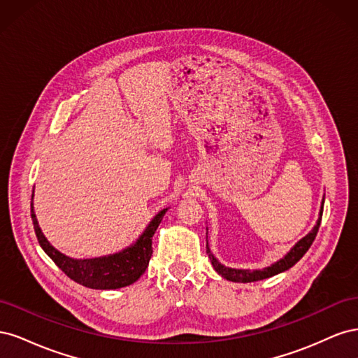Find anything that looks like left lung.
<instances>
[{
	"instance_id": "1",
	"label": "left lung",
	"mask_w": 358,
	"mask_h": 358,
	"mask_svg": "<svg viewBox=\"0 0 358 358\" xmlns=\"http://www.w3.org/2000/svg\"><path fill=\"white\" fill-rule=\"evenodd\" d=\"M322 208H324V197H322V201H321L318 220H317V224L313 225V229L305 237H303V239H300L294 246H292L282 258L278 259L276 263L270 264L264 268H255V270L234 268V267H227L222 263H220V259L216 258L210 251V246H209V242H208V229H206V252H208L210 263H212V266H213L216 272H218V275H221L227 280H231V282L246 284V282H255V280L272 278L278 273L285 272V270H288L289 267L294 266L299 262V259L306 254V251L310 248L312 242L315 241V236L318 233L321 218H322Z\"/></svg>"
}]
</instances>
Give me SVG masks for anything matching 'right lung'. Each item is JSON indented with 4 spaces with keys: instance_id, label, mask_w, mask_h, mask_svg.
<instances>
[{
    "instance_id": "obj_1",
    "label": "right lung",
    "mask_w": 358,
    "mask_h": 358,
    "mask_svg": "<svg viewBox=\"0 0 358 358\" xmlns=\"http://www.w3.org/2000/svg\"><path fill=\"white\" fill-rule=\"evenodd\" d=\"M32 200H34V191H32L31 197V218L43 251L74 282L92 289L122 288L134 284L145 273L150 255H152V236L162 221V216L166 215L169 209L166 208L159 210L146 225L143 233L137 237L136 242L124 248L122 251L94 258H73L59 252L55 246L50 245L46 236L43 234Z\"/></svg>"
}]
</instances>
